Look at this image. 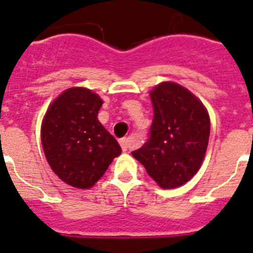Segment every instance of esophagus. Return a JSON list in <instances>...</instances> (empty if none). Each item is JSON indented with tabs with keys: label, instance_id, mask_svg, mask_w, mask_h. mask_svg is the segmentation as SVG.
<instances>
[{
	"label": "esophagus",
	"instance_id": "34e87169",
	"mask_svg": "<svg viewBox=\"0 0 253 253\" xmlns=\"http://www.w3.org/2000/svg\"><path fill=\"white\" fill-rule=\"evenodd\" d=\"M120 145H121V147L124 151H127V149L129 147V138L128 137L121 138V140H120Z\"/></svg>",
	"mask_w": 253,
	"mask_h": 253
}]
</instances>
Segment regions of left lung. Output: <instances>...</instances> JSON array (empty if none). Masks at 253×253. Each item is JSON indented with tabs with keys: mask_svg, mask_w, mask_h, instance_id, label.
I'll list each match as a JSON object with an SVG mask.
<instances>
[{
	"mask_svg": "<svg viewBox=\"0 0 253 253\" xmlns=\"http://www.w3.org/2000/svg\"><path fill=\"white\" fill-rule=\"evenodd\" d=\"M154 120L150 137L132 156L163 189L181 186L194 176L206 156L211 121L203 103L174 82L150 92Z\"/></svg>",
	"mask_w": 253,
	"mask_h": 253,
	"instance_id": "8db88e82",
	"label": "left lung"
}]
</instances>
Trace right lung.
I'll return each instance as SVG.
<instances>
[{"label": "right lung", "mask_w": 253, "mask_h": 253, "mask_svg": "<svg viewBox=\"0 0 253 253\" xmlns=\"http://www.w3.org/2000/svg\"><path fill=\"white\" fill-rule=\"evenodd\" d=\"M102 104L92 90L69 88L50 104L42 120V143L47 163L74 188H92L122 151L97 118Z\"/></svg>", "instance_id": "add662e5"}]
</instances>
